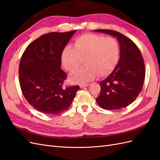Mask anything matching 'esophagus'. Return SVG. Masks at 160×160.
Wrapping results in <instances>:
<instances>
[{"instance_id": "1", "label": "esophagus", "mask_w": 160, "mask_h": 160, "mask_svg": "<svg viewBox=\"0 0 160 160\" xmlns=\"http://www.w3.org/2000/svg\"><path fill=\"white\" fill-rule=\"evenodd\" d=\"M88 86H89V84H81V85H80V88H85V87H88Z\"/></svg>"}]
</instances>
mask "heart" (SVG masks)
Masks as SVG:
<instances>
[{
    "label": "heart",
    "mask_w": 160,
    "mask_h": 160,
    "mask_svg": "<svg viewBox=\"0 0 160 160\" xmlns=\"http://www.w3.org/2000/svg\"><path fill=\"white\" fill-rule=\"evenodd\" d=\"M120 57V46L113 37L85 34L77 37L74 47L67 45L61 53V62L66 70L72 71L84 59L85 65L72 72L70 79L75 83H85L99 76L110 74L117 66Z\"/></svg>",
    "instance_id": "b5f03b06"
}]
</instances>
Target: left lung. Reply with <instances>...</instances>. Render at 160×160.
Segmentation results:
<instances>
[{
  "instance_id": "obj_1",
  "label": "left lung",
  "mask_w": 160,
  "mask_h": 160,
  "mask_svg": "<svg viewBox=\"0 0 160 160\" xmlns=\"http://www.w3.org/2000/svg\"><path fill=\"white\" fill-rule=\"evenodd\" d=\"M94 31L116 37L120 45L118 63L108 78L99 83L101 91L97 103L107 110L126 108L137 98L143 88L145 64L141 52L132 40L119 32L107 29Z\"/></svg>"
}]
</instances>
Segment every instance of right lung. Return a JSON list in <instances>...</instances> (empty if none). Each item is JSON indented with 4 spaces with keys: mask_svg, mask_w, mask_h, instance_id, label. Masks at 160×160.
<instances>
[{
    "mask_svg": "<svg viewBox=\"0 0 160 160\" xmlns=\"http://www.w3.org/2000/svg\"><path fill=\"white\" fill-rule=\"evenodd\" d=\"M76 30L50 32L32 41L19 64V81L23 96L32 108L57 115L68 109L79 86L65 88L67 78L61 69V53Z\"/></svg>",
    "mask_w": 160,
    "mask_h": 160,
    "instance_id": "add662e5",
    "label": "right lung"
}]
</instances>
